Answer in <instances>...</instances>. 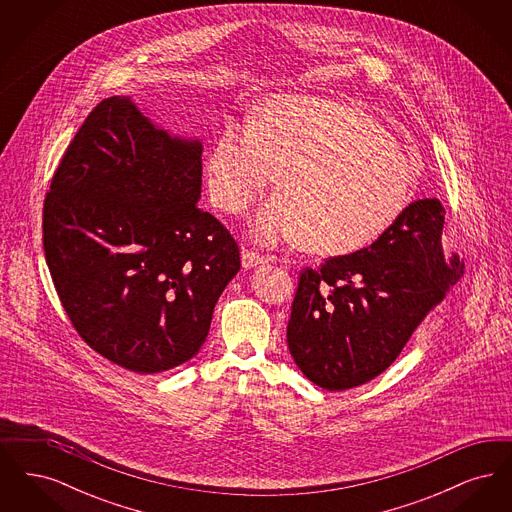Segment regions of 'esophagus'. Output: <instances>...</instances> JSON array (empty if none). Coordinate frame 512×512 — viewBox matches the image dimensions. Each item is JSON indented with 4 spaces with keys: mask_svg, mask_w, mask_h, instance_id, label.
Instances as JSON below:
<instances>
[{
    "mask_svg": "<svg viewBox=\"0 0 512 512\" xmlns=\"http://www.w3.org/2000/svg\"><path fill=\"white\" fill-rule=\"evenodd\" d=\"M268 261H272L268 255H259L257 251H251V249H242V265L244 268H253L257 265H265Z\"/></svg>",
    "mask_w": 512,
    "mask_h": 512,
    "instance_id": "34e87169",
    "label": "esophagus"
}]
</instances>
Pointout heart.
Segmentation results:
<instances>
[{"mask_svg": "<svg viewBox=\"0 0 512 512\" xmlns=\"http://www.w3.org/2000/svg\"><path fill=\"white\" fill-rule=\"evenodd\" d=\"M213 203L245 213L278 174L249 224L263 245L303 242L345 255L376 242L413 197L411 159L363 111L332 99H272L251 121L226 119L205 163Z\"/></svg>", "mask_w": 512, "mask_h": 512, "instance_id": "heart-1", "label": "heart"}]
</instances>
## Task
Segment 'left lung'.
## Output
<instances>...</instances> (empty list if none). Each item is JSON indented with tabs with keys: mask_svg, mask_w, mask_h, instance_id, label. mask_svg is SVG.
<instances>
[{
	"mask_svg": "<svg viewBox=\"0 0 512 512\" xmlns=\"http://www.w3.org/2000/svg\"><path fill=\"white\" fill-rule=\"evenodd\" d=\"M443 222L439 199H418L374 244L301 270L288 347L313 384L357 388L399 357L463 274L459 255L445 263Z\"/></svg>",
	"mask_w": 512,
	"mask_h": 512,
	"instance_id": "8db88e82",
	"label": "left lung"
}]
</instances>
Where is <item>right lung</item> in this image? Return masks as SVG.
Returning <instances> with one entry per match:
<instances>
[{"label":"right lung","instance_id":"add662e5","mask_svg":"<svg viewBox=\"0 0 512 512\" xmlns=\"http://www.w3.org/2000/svg\"><path fill=\"white\" fill-rule=\"evenodd\" d=\"M201 151L130 98L103 99L44 199V253L65 313L94 351L132 372L195 357L240 270L236 240L197 205Z\"/></svg>","mask_w":512,"mask_h":512}]
</instances>
